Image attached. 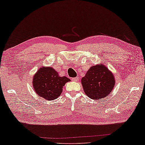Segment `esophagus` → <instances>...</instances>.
I'll return each instance as SVG.
<instances>
[{"label":"esophagus","mask_w":145,"mask_h":145,"mask_svg":"<svg viewBox=\"0 0 145 145\" xmlns=\"http://www.w3.org/2000/svg\"><path fill=\"white\" fill-rule=\"evenodd\" d=\"M71 79H72V81H77L78 80V76H76V77L72 78H71Z\"/></svg>","instance_id":"obj_1"}]
</instances>
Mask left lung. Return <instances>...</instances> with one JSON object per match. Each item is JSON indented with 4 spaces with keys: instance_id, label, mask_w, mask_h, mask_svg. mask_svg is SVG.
Wrapping results in <instances>:
<instances>
[{
    "instance_id": "left-lung-1",
    "label": "left lung",
    "mask_w": 145,
    "mask_h": 145,
    "mask_svg": "<svg viewBox=\"0 0 145 145\" xmlns=\"http://www.w3.org/2000/svg\"><path fill=\"white\" fill-rule=\"evenodd\" d=\"M81 83L85 94L92 99H100L110 94L115 79L112 72L103 64L93 66L82 78Z\"/></svg>"
}]
</instances>
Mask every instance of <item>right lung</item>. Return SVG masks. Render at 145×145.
Listing matches in <instances>:
<instances>
[{
	"mask_svg": "<svg viewBox=\"0 0 145 145\" xmlns=\"http://www.w3.org/2000/svg\"><path fill=\"white\" fill-rule=\"evenodd\" d=\"M70 81L67 76H60L52 67L40 68L33 76L35 92L46 100H54L62 93L66 83Z\"/></svg>",
	"mask_w": 145,
	"mask_h": 145,
	"instance_id": "right-lung-1",
	"label": "right lung"
}]
</instances>
